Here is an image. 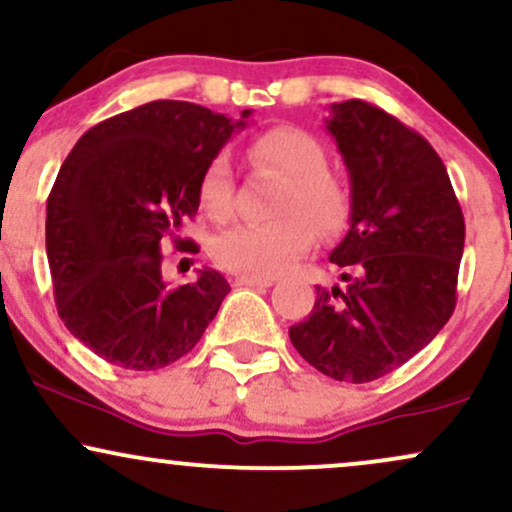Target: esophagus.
Returning <instances> with one entry per match:
<instances>
[{
	"label": "esophagus",
	"instance_id": "esophagus-1",
	"mask_svg": "<svg viewBox=\"0 0 512 512\" xmlns=\"http://www.w3.org/2000/svg\"><path fill=\"white\" fill-rule=\"evenodd\" d=\"M272 281L264 276H236V286H272Z\"/></svg>",
	"mask_w": 512,
	"mask_h": 512
}]
</instances>
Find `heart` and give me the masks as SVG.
Wrapping results in <instances>:
<instances>
[{
  "label": "heart",
  "mask_w": 512,
  "mask_h": 512,
  "mask_svg": "<svg viewBox=\"0 0 512 512\" xmlns=\"http://www.w3.org/2000/svg\"><path fill=\"white\" fill-rule=\"evenodd\" d=\"M255 166L274 170L286 180L274 214L281 219L250 223L223 231L211 243V257L221 269L243 276H276L293 267L313 248L315 228L334 236L346 226L351 199L342 180L327 173L330 156L317 137L298 127H274L250 144ZM199 202L214 221L233 211L231 158H211L199 180Z\"/></svg>",
  "instance_id": "b5f03b06"
}]
</instances>
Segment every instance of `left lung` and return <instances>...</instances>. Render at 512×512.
Masks as SVG:
<instances>
[{"mask_svg":"<svg viewBox=\"0 0 512 512\" xmlns=\"http://www.w3.org/2000/svg\"><path fill=\"white\" fill-rule=\"evenodd\" d=\"M327 132L351 185L349 231L330 252L346 289L317 286L291 344L334 380L370 383L407 363L455 310L464 219L431 144L366 101L334 103Z\"/></svg>","mask_w":512,"mask_h":512,"instance_id":"left-lung-1","label":"left lung"}]
</instances>
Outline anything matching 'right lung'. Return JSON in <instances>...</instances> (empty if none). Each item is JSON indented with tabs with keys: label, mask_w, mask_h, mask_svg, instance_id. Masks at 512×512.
I'll return each instance as SVG.
<instances>
[{
	"label": "right lung",
	"mask_w": 512,
	"mask_h": 512,
	"mask_svg": "<svg viewBox=\"0 0 512 512\" xmlns=\"http://www.w3.org/2000/svg\"><path fill=\"white\" fill-rule=\"evenodd\" d=\"M185 101H151L91 127L48 197L45 245L64 327L93 354L156 370L195 349L231 291L216 269L178 289L161 272L168 240L199 207V180L248 125Z\"/></svg>",
	"instance_id": "add662e5"
}]
</instances>
